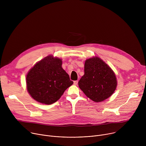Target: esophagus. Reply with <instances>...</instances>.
Instances as JSON below:
<instances>
[{
  "label": "esophagus",
  "instance_id": "obj_1",
  "mask_svg": "<svg viewBox=\"0 0 146 146\" xmlns=\"http://www.w3.org/2000/svg\"><path fill=\"white\" fill-rule=\"evenodd\" d=\"M77 84H78V81H77V80L74 81V85H77Z\"/></svg>",
  "mask_w": 146,
  "mask_h": 146
}]
</instances>
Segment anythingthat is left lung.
Instances as JSON below:
<instances>
[{
  "mask_svg": "<svg viewBox=\"0 0 146 146\" xmlns=\"http://www.w3.org/2000/svg\"><path fill=\"white\" fill-rule=\"evenodd\" d=\"M117 86L113 70L100 58L95 56L85 62L84 74L78 81L80 88L95 102L109 98Z\"/></svg>",
  "mask_w": 146,
  "mask_h": 146,
  "instance_id": "left-lung-1",
  "label": "left lung"
}]
</instances>
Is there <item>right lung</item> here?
<instances>
[{"instance_id": "add662e5", "label": "right lung", "mask_w": 146, "mask_h": 146, "mask_svg": "<svg viewBox=\"0 0 146 146\" xmlns=\"http://www.w3.org/2000/svg\"><path fill=\"white\" fill-rule=\"evenodd\" d=\"M62 59L48 55L30 69L26 77L27 90L38 102L51 105L73 82L62 68Z\"/></svg>"}]
</instances>
